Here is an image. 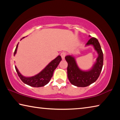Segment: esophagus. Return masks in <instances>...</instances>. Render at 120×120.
<instances>
[{
    "label": "esophagus",
    "mask_w": 120,
    "mask_h": 120,
    "mask_svg": "<svg viewBox=\"0 0 120 120\" xmlns=\"http://www.w3.org/2000/svg\"><path fill=\"white\" fill-rule=\"evenodd\" d=\"M60 56H61L62 59V60H64L65 56H66V53L65 52H62L60 54Z\"/></svg>",
    "instance_id": "esophagus-1"
}]
</instances>
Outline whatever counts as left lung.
Here are the masks:
<instances>
[{
	"label": "left lung",
	"mask_w": 120,
	"mask_h": 120,
	"mask_svg": "<svg viewBox=\"0 0 120 120\" xmlns=\"http://www.w3.org/2000/svg\"><path fill=\"white\" fill-rule=\"evenodd\" d=\"M89 45L93 46L98 56L92 68L88 70L81 69L77 64L75 56L72 55H68L65 57V59L68 62V79L71 84L75 86L85 87L94 83L98 79L102 69L103 53L98 41L96 38H92L87 42L85 46Z\"/></svg>",
	"instance_id": "8db88e82"
}]
</instances>
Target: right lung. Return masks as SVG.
Masks as SVG:
<instances>
[{"mask_svg": "<svg viewBox=\"0 0 120 120\" xmlns=\"http://www.w3.org/2000/svg\"><path fill=\"white\" fill-rule=\"evenodd\" d=\"M24 38H21V40ZM19 43L16 46L15 52H14V56H15L16 53H17ZM61 60L62 59L61 56H58L54 60H52L38 74L32 77H25L23 76L20 73L19 70H18L17 67L15 66V67L19 77L24 83L32 87H40L45 86L49 82L53 76V74L54 70L57 67Z\"/></svg>", "mask_w": 120, "mask_h": 120, "instance_id": "obj_1", "label": "right lung"}]
</instances>
